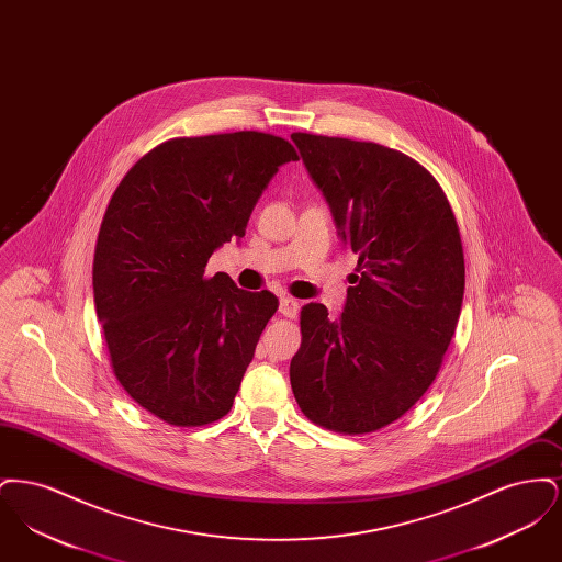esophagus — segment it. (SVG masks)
Here are the masks:
<instances>
[{
  "label": "esophagus",
  "instance_id": "obj_1",
  "mask_svg": "<svg viewBox=\"0 0 562 562\" xmlns=\"http://www.w3.org/2000/svg\"><path fill=\"white\" fill-rule=\"evenodd\" d=\"M280 314L282 316H286V318H294L296 314H299V301L293 299V296H282L280 299Z\"/></svg>",
  "mask_w": 562,
  "mask_h": 562
}]
</instances>
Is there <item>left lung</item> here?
<instances>
[{
    "label": "left lung",
    "mask_w": 562,
    "mask_h": 562,
    "mask_svg": "<svg viewBox=\"0 0 562 562\" xmlns=\"http://www.w3.org/2000/svg\"><path fill=\"white\" fill-rule=\"evenodd\" d=\"M291 138L358 255L339 318L322 303L301 310L294 398L322 428L369 434L401 419L440 371L465 286L459 227L438 181L402 151L339 136Z\"/></svg>",
    "instance_id": "left-lung-1"
}]
</instances>
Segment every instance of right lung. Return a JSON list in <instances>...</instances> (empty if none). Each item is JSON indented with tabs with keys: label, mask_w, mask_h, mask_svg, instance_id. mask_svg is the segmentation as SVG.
I'll return each mask as SVG.
<instances>
[{
	"label": "right lung",
	"mask_w": 562,
	"mask_h": 562,
	"mask_svg": "<svg viewBox=\"0 0 562 562\" xmlns=\"http://www.w3.org/2000/svg\"><path fill=\"white\" fill-rule=\"evenodd\" d=\"M293 145L273 134L181 136L145 154L113 191L92 286L109 360L138 406L179 428L229 413L259 337L278 310L206 263L240 240Z\"/></svg>",
	"instance_id": "right-lung-1"
}]
</instances>
